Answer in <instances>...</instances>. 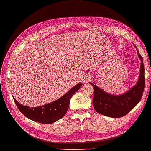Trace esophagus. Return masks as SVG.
I'll return each mask as SVG.
<instances>
[{"mask_svg":"<svg viewBox=\"0 0 151 151\" xmlns=\"http://www.w3.org/2000/svg\"><path fill=\"white\" fill-rule=\"evenodd\" d=\"M89 80H90V78L88 77V76H86L85 78H84L83 82H88V81H89Z\"/></svg>","mask_w":151,"mask_h":151,"instance_id":"34e87169","label":"esophagus"}]
</instances>
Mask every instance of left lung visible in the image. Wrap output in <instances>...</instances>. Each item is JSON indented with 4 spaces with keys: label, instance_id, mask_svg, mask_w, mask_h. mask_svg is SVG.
<instances>
[{
    "label": "left lung",
    "instance_id": "8db88e82",
    "mask_svg": "<svg viewBox=\"0 0 151 151\" xmlns=\"http://www.w3.org/2000/svg\"><path fill=\"white\" fill-rule=\"evenodd\" d=\"M137 54L141 60L139 79L135 85L124 93L117 96L108 93L90 82L94 88L93 105L98 113L113 118H119L129 113L141 100L145 86L144 66L143 59L138 51Z\"/></svg>",
    "mask_w": 151,
    "mask_h": 151
}]
</instances>
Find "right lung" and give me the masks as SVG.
I'll use <instances>...</instances> for the list:
<instances>
[{"label":"right lung","mask_w":151,"mask_h":151,"mask_svg":"<svg viewBox=\"0 0 151 151\" xmlns=\"http://www.w3.org/2000/svg\"><path fill=\"white\" fill-rule=\"evenodd\" d=\"M82 83L76 84L67 93L54 102L38 107H29L20 104L14 98L19 111L27 118L43 124H51L65 116L69 106L71 97L81 88Z\"/></svg>","instance_id":"obj_1"}]
</instances>
